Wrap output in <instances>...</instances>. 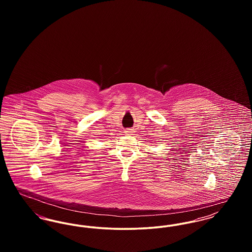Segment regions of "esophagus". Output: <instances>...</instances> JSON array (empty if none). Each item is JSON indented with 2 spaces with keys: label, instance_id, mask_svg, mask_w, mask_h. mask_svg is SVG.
<instances>
[{
  "label": "esophagus",
  "instance_id": "esophagus-1",
  "mask_svg": "<svg viewBox=\"0 0 252 252\" xmlns=\"http://www.w3.org/2000/svg\"><path fill=\"white\" fill-rule=\"evenodd\" d=\"M125 133H126V135H131L132 133H134V130L131 129V128H127V129L125 130Z\"/></svg>",
  "mask_w": 252,
  "mask_h": 252
}]
</instances>
